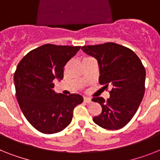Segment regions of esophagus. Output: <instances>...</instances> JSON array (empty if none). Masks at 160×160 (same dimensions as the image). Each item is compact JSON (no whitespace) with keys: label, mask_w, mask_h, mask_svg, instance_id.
Here are the masks:
<instances>
[{"label":"esophagus","mask_w":160,"mask_h":160,"mask_svg":"<svg viewBox=\"0 0 160 160\" xmlns=\"http://www.w3.org/2000/svg\"><path fill=\"white\" fill-rule=\"evenodd\" d=\"M84 101L87 103H91L92 102V99L90 97H84Z\"/></svg>","instance_id":"obj_1"}]
</instances>
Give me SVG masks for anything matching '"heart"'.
<instances>
[{"label": "heart", "instance_id": "obj_1", "mask_svg": "<svg viewBox=\"0 0 160 160\" xmlns=\"http://www.w3.org/2000/svg\"><path fill=\"white\" fill-rule=\"evenodd\" d=\"M91 59V57H87V58H85V59H83V60H85V59Z\"/></svg>", "mask_w": 160, "mask_h": 160}]
</instances>
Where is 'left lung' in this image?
Segmentation results:
<instances>
[{"label":"left lung","instance_id":"obj_1","mask_svg":"<svg viewBox=\"0 0 160 160\" xmlns=\"http://www.w3.org/2000/svg\"><path fill=\"white\" fill-rule=\"evenodd\" d=\"M96 58L100 68V84L111 88L109 99L95 96L102 112L93 121L108 130L126 126L137 113L145 93L146 69L139 57L128 47L113 42L82 47Z\"/></svg>","mask_w":160,"mask_h":160}]
</instances>
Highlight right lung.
Segmentation results:
<instances>
[{
  "instance_id": "right-lung-1",
  "label": "right lung",
  "mask_w": 160,
  "mask_h": 160,
  "mask_svg": "<svg viewBox=\"0 0 160 160\" xmlns=\"http://www.w3.org/2000/svg\"><path fill=\"white\" fill-rule=\"evenodd\" d=\"M80 47L46 44L34 49L18 63L14 74L16 98L30 124L45 134L64 130L82 96L57 94L54 79L64 78V67Z\"/></svg>"
}]
</instances>
